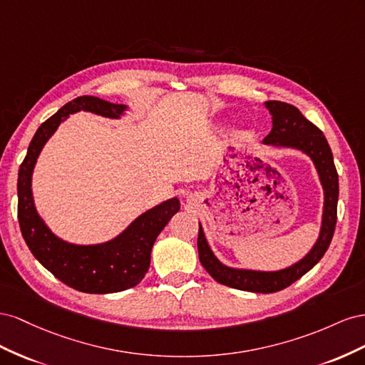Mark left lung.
I'll list each match as a JSON object with an SVG mask.
<instances>
[{
  "mask_svg": "<svg viewBox=\"0 0 365 365\" xmlns=\"http://www.w3.org/2000/svg\"><path fill=\"white\" fill-rule=\"evenodd\" d=\"M264 106L272 114L274 127L264 143L281 145V147H292L307 153L315 162L319 173V179L324 186V215H322V227L317 245L314 249L292 267L278 270V272H252V270H238L223 266L211 252L207 246L202 227L199 225V238H197V249L202 266L206 269L217 283L247 290L257 294H274L283 290L295 283L304 274L314 267L330 246L336 226V207H338V173L333 163V154L324 134L317 125L307 120L301 111L281 101H267Z\"/></svg>",
  "mask_w": 365,
  "mask_h": 365,
  "instance_id": "8db88e82",
  "label": "left lung"
}]
</instances>
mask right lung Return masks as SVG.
Instances as JSON below:
<instances>
[{"mask_svg":"<svg viewBox=\"0 0 365 365\" xmlns=\"http://www.w3.org/2000/svg\"><path fill=\"white\" fill-rule=\"evenodd\" d=\"M79 110L119 118L125 106L95 96H79L41 123L18 171V222L24 242L35 258L62 283L86 294L120 292L139 284L148 272L155 238L179 211L180 203L171 199L153 207L118 238L98 246L68 245L51 234L36 214L30 180L38 154L47 139L62 119Z\"/></svg>","mask_w":365,"mask_h":365,"instance_id":"obj_1","label":"right lung"}]
</instances>
